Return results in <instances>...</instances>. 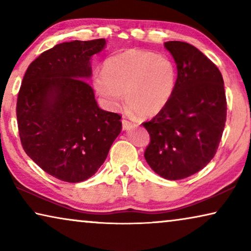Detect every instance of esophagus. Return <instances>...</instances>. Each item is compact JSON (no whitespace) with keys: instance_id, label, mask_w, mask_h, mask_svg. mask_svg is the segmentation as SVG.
Instances as JSON below:
<instances>
[{"instance_id":"esophagus-1","label":"esophagus","mask_w":251,"mask_h":251,"mask_svg":"<svg viewBox=\"0 0 251 251\" xmlns=\"http://www.w3.org/2000/svg\"><path fill=\"white\" fill-rule=\"evenodd\" d=\"M131 128H132V123L130 122V121H128V120L123 119L122 120V129L123 130H129V129H131Z\"/></svg>"}]
</instances>
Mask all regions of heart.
I'll use <instances>...</instances> for the list:
<instances>
[{"label": "heart", "instance_id": "1", "mask_svg": "<svg viewBox=\"0 0 251 251\" xmlns=\"http://www.w3.org/2000/svg\"><path fill=\"white\" fill-rule=\"evenodd\" d=\"M177 71L170 57L151 50H128L105 61L104 74H96L93 86L101 104L117 110L125 101L140 118H152L164 110L176 92Z\"/></svg>", "mask_w": 251, "mask_h": 251}]
</instances>
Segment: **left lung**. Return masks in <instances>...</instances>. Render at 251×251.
I'll use <instances>...</instances> for the list:
<instances>
[{"instance_id":"1","label":"left lung","mask_w":251,"mask_h":251,"mask_svg":"<svg viewBox=\"0 0 251 251\" xmlns=\"http://www.w3.org/2000/svg\"><path fill=\"white\" fill-rule=\"evenodd\" d=\"M177 69L176 92L164 110L143 126L151 136L145 159L168 180L204 169L219 148L226 121L224 81L215 64L188 43H164Z\"/></svg>"}]
</instances>
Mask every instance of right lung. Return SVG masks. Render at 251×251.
<instances>
[{"label": "right lung", "instance_id": "1", "mask_svg": "<svg viewBox=\"0 0 251 251\" xmlns=\"http://www.w3.org/2000/svg\"><path fill=\"white\" fill-rule=\"evenodd\" d=\"M104 38L57 44L29 65L17 99L19 136L26 154L65 182L94 176L122 129L121 115L101 110L87 79Z\"/></svg>", "mask_w": 251, "mask_h": 251}]
</instances>
